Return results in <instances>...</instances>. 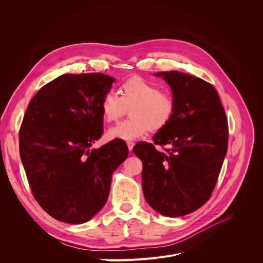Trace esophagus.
<instances>
[{"label":"esophagus","mask_w":263,"mask_h":263,"mask_svg":"<svg viewBox=\"0 0 263 263\" xmlns=\"http://www.w3.org/2000/svg\"><path fill=\"white\" fill-rule=\"evenodd\" d=\"M127 145H128L129 150H130V151H132V148H133V146H134V143H133V142H131V141H129V142H127Z\"/></svg>","instance_id":"1"}]
</instances>
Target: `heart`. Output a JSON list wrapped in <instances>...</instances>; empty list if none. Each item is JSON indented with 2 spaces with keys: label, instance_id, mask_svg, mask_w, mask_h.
<instances>
[{
  "label": "heart",
  "instance_id": "1",
  "mask_svg": "<svg viewBox=\"0 0 263 263\" xmlns=\"http://www.w3.org/2000/svg\"><path fill=\"white\" fill-rule=\"evenodd\" d=\"M129 107L131 117L110 128L107 131L108 139L131 141L149 130L160 131L168 126L176 113L173 97L142 77L124 81L119 86V96L107 91L100 102L103 118L107 122L118 120Z\"/></svg>",
  "mask_w": 263,
  "mask_h": 263
}]
</instances>
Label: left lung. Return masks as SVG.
I'll return each mask as SVG.
<instances>
[{"label":"left lung","instance_id":"1","mask_svg":"<svg viewBox=\"0 0 263 263\" xmlns=\"http://www.w3.org/2000/svg\"><path fill=\"white\" fill-rule=\"evenodd\" d=\"M173 91L176 113L155 144L141 142L133 153L143 163L142 186L151 208L165 216L194 212L211 197L228 147V121L214 86L179 71L160 72Z\"/></svg>","mask_w":263,"mask_h":263}]
</instances>
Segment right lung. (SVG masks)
<instances>
[{"label":"right lung","mask_w":263,"mask_h":263,"mask_svg":"<svg viewBox=\"0 0 263 263\" xmlns=\"http://www.w3.org/2000/svg\"><path fill=\"white\" fill-rule=\"evenodd\" d=\"M114 81L103 73L63 74L26 108L20 158L36 201L61 222L82 224L98 213L113 173L129 155L122 140L90 149L103 133L100 102Z\"/></svg>","instance_id":"obj_1"}]
</instances>
